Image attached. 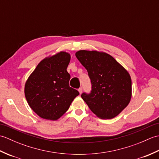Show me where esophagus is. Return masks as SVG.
<instances>
[{"mask_svg":"<svg viewBox=\"0 0 159 159\" xmlns=\"http://www.w3.org/2000/svg\"><path fill=\"white\" fill-rule=\"evenodd\" d=\"M79 92L80 94L82 93V92H83V88H82V87H80V88L79 89Z\"/></svg>","mask_w":159,"mask_h":159,"instance_id":"obj_1","label":"esophagus"}]
</instances>
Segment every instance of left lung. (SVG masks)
Segmentation results:
<instances>
[{
  "label": "left lung",
  "mask_w": 159,
  "mask_h": 159,
  "mask_svg": "<svg viewBox=\"0 0 159 159\" xmlns=\"http://www.w3.org/2000/svg\"><path fill=\"white\" fill-rule=\"evenodd\" d=\"M76 57L87 70L92 84L91 92L81 94L83 100L100 118L117 116L131 98L129 74L107 53L79 50Z\"/></svg>",
  "instance_id": "1"
}]
</instances>
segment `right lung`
I'll use <instances>...</instances> for the list:
<instances>
[{
	"instance_id": "add662e5",
	"label": "right lung",
	"mask_w": 159,
	"mask_h": 159,
	"mask_svg": "<svg viewBox=\"0 0 159 159\" xmlns=\"http://www.w3.org/2000/svg\"><path fill=\"white\" fill-rule=\"evenodd\" d=\"M70 61V54L66 52L44 59L26 80V99L33 111L43 119H59L79 95L69 85L70 75L67 67Z\"/></svg>"
}]
</instances>
